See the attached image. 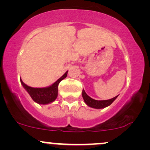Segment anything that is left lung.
Returning a JSON list of instances; mask_svg holds the SVG:
<instances>
[{"label":"left lung","mask_w":150,"mask_h":150,"mask_svg":"<svg viewBox=\"0 0 150 150\" xmlns=\"http://www.w3.org/2000/svg\"><path fill=\"white\" fill-rule=\"evenodd\" d=\"M82 97H83L84 101H85V104L89 106V107H92L94 108H104L105 107L110 106L113 101L118 97V96L112 98L111 99H108V100H95L93 99L92 98L89 97L84 89H82Z\"/></svg>","instance_id":"left-lung-1"}]
</instances>
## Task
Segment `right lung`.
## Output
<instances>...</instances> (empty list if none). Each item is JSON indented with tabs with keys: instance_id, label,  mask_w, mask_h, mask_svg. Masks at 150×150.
Returning a JSON list of instances; mask_svg holds the SVG:
<instances>
[{
	"instance_id": "add662e5",
	"label": "right lung",
	"mask_w": 150,
	"mask_h": 150,
	"mask_svg": "<svg viewBox=\"0 0 150 150\" xmlns=\"http://www.w3.org/2000/svg\"><path fill=\"white\" fill-rule=\"evenodd\" d=\"M67 75H68V71L63 76L60 77L56 82H55L53 85L49 87H43V88L31 87L24 83L21 79H20V82L25 90L29 93L30 97L36 103L39 104H48L56 100L58 97V84L61 80H63L67 77Z\"/></svg>"
}]
</instances>
